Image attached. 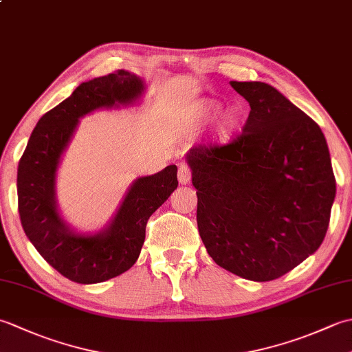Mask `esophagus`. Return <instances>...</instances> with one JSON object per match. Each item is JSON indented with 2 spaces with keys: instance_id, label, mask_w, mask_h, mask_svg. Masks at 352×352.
Masks as SVG:
<instances>
[{
  "instance_id": "34e87169",
  "label": "esophagus",
  "mask_w": 352,
  "mask_h": 352,
  "mask_svg": "<svg viewBox=\"0 0 352 352\" xmlns=\"http://www.w3.org/2000/svg\"><path fill=\"white\" fill-rule=\"evenodd\" d=\"M190 178H192L190 168L184 163L180 164V166H178V182H180L182 184H189Z\"/></svg>"
}]
</instances>
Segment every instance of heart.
<instances>
[{
  "label": "heart",
  "mask_w": 352,
  "mask_h": 352,
  "mask_svg": "<svg viewBox=\"0 0 352 352\" xmlns=\"http://www.w3.org/2000/svg\"><path fill=\"white\" fill-rule=\"evenodd\" d=\"M222 110H223L222 101L208 98V100L197 102L195 106L188 111L186 118H188L190 125L201 126V125L213 122L214 119L222 113ZM243 122H245V109L242 106H239V104L230 107L226 113L222 115L219 121V125H218L219 138L227 140L231 136H234V134L242 129Z\"/></svg>",
  "instance_id": "heart-1"
}]
</instances>
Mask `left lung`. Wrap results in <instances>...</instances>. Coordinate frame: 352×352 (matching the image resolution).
Here are the masks:
<instances>
[{"mask_svg": "<svg viewBox=\"0 0 352 352\" xmlns=\"http://www.w3.org/2000/svg\"><path fill=\"white\" fill-rule=\"evenodd\" d=\"M250 102L239 134L188 153L197 222L216 265L251 281L280 278L327 234L336 178L322 130L261 81H230Z\"/></svg>", "mask_w": 352, "mask_h": 352, "instance_id": "obj_1", "label": "left lung"}]
</instances>
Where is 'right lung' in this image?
I'll return each instance as SVG.
<instances>
[{
  "label": "right lung",
  "mask_w": 352,
  "mask_h": 352,
  "mask_svg": "<svg viewBox=\"0 0 352 352\" xmlns=\"http://www.w3.org/2000/svg\"><path fill=\"white\" fill-rule=\"evenodd\" d=\"M144 81L119 69L81 83L69 98L41 119L18 164V210L30 242L66 278L80 284L102 283L136 263L146 222L177 189V166L139 177L106 230L76 233L57 210L56 172L78 119L96 109L131 104L144 92Z\"/></svg>",
  "instance_id": "add662e5"
}]
</instances>
